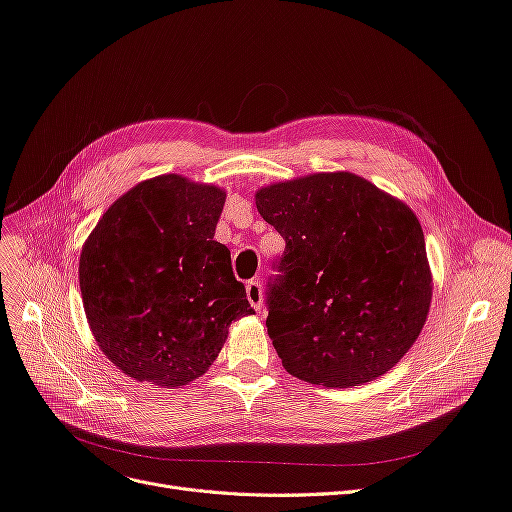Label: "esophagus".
Here are the masks:
<instances>
[{"label":"esophagus","instance_id":"esophagus-1","mask_svg":"<svg viewBox=\"0 0 512 512\" xmlns=\"http://www.w3.org/2000/svg\"><path fill=\"white\" fill-rule=\"evenodd\" d=\"M247 299L255 311H259L263 307V282L259 278L247 282Z\"/></svg>","mask_w":512,"mask_h":512}]
</instances>
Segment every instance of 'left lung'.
I'll return each mask as SVG.
<instances>
[{
  "mask_svg": "<svg viewBox=\"0 0 512 512\" xmlns=\"http://www.w3.org/2000/svg\"><path fill=\"white\" fill-rule=\"evenodd\" d=\"M255 203L286 240L265 321L284 369L326 388L390 371L432 303L425 238L409 205L351 172L263 186Z\"/></svg>",
  "mask_w": 512,
  "mask_h": 512,
  "instance_id": "left-lung-1",
  "label": "left lung"
}]
</instances>
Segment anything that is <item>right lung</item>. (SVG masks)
<instances>
[{"instance_id": "obj_1", "label": "right lung", "mask_w": 512, "mask_h": 512, "mask_svg": "<svg viewBox=\"0 0 512 512\" xmlns=\"http://www.w3.org/2000/svg\"><path fill=\"white\" fill-rule=\"evenodd\" d=\"M226 193L164 174L103 213L78 263L91 332L128 378L161 388L197 380L232 321L251 315L230 251L213 240Z\"/></svg>"}]
</instances>
